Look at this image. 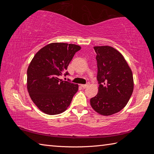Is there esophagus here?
Wrapping results in <instances>:
<instances>
[{
	"instance_id": "esophagus-1",
	"label": "esophagus",
	"mask_w": 154,
	"mask_h": 154,
	"mask_svg": "<svg viewBox=\"0 0 154 154\" xmlns=\"http://www.w3.org/2000/svg\"><path fill=\"white\" fill-rule=\"evenodd\" d=\"M88 84H83V85H81V86H82L83 88H86L87 87H88Z\"/></svg>"
}]
</instances>
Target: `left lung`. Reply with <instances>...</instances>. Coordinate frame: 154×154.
Returning <instances> with one entry per match:
<instances>
[{"label": "left lung", "mask_w": 154, "mask_h": 154, "mask_svg": "<svg viewBox=\"0 0 154 154\" xmlns=\"http://www.w3.org/2000/svg\"><path fill=\"white\" fill-rule=\"evenodd\" d=\"M97 61L98 92L90 99L102 116L118 113L127 105L134 89L133 75L123 55L111 46L94 47Z\"/></svg>", "instance_id": "1"}]
</instances>
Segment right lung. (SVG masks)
Here are the masks:
<instances>
[{"label": "right lung", "mask_w": 154, "mask_h": 154, "mask_svg": "<svg viewBox=\"0 0 154 154\" xmlns=\"http://www.w3.org/2000/svg\"><path fill=\"white\" fill-rule=\"evenodd\" d=\"M81 47L52 43L36 52L27 70V89L30 98L43 113L57 115L65 111L79 85L60 79Z\"/></svg>", "instance_id": "add662e5"}]
</instances>
